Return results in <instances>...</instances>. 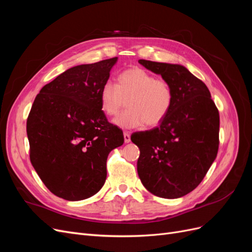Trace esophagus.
<instances>
[{
	"label": "esophagus",
	"instance_id": "1",
	"mask_svg": "<svg viewBox=\"0 0 252 252\" xmlns=\"http://www.w3.org/2000/svg\"><path fill=\"white\" fill-rule=\"evenodd\" d=\"M124 142H125V143H129V142H130V133L127 132V131L124 132Z\"/></svg>",
	"mask_w": 252,
	"mask_h": 252
}]
</instances>
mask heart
Instances as JSON below:
<instances>
[{"label": "heart", "instance_id": "1", "mask_svg": "<svg viewBox=\"0 0 252 252\" xmlns=\"http://www.w3.org/2000/svg\"><path fill=\"white\" fill-rule=\"evenodd\" d=\"M125 101L128 109L114 120L116 125L132 129L145 123L154 127L170 111L173 90L167 80L132 67L118 75L116 85L107 82L100 89L101 108L107 117H116Z\"/></svg>", "mask_w": 252, "mask_h": 252}]
</instances>
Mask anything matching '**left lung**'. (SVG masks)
<instances>
[{
  "label": "left lung",
  "mask_w": 252,
  "mask_h": 252,
  "mask_svg": "<svg viewBox=\"0 0 252 252\" xmlns=\"http://www.w3.org/2000/svg\"><path fill=\"white\" fill-rule=\"evenodd\" d=\"M139 63L170 83L173 103L158 127L131 135L140 148L138 173L152 194L177 199L196 188L215 161L219 110L205 83L184 66L147 60Z\"/></svg>",
  "instance_id": "8db88e82"
}]
</instances>
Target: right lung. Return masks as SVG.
Here are the masks:
<instances>
[{"mask_svg":"<svg viewBox=\"0 0 252 252\" xmlns=\"http://www.w3.org/2000/svg\"><path fill=\"white\" fill-rule=\"evenodd\" d=\"M117 60L60 74L41 89L28 114L30 162L45 186L64 200H85L100 191L109 152L124 143L100 103V89Z\"/></svg>","mask_w":252,"mask_h":252,"instance_id":"add662e5","label":"right lung"}]
</instances>
